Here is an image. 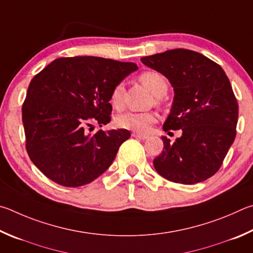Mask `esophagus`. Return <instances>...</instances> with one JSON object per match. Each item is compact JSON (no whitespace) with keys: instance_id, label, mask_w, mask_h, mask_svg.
Segmentation results:
<instances>
[{"instance_id":"34e87169","label":"esophagus","mask_w":253,"mask_h":253,"mask_svg":"<svg viewBox=\"0 0 253 253\" xmlns=\"http://www.w3.org/2000/svg\"><path fill=\"white\" fill-rule=\"evenodd\" d=\"M132 136H133V138H136V139H140V140H145V139L149 138V135L138 133V132H133V133H132Z\"/></svg>"}]
</instances>
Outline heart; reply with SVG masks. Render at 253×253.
Listing matches in <instances>:
<instances>
[{"label": "heart", "instance_id": "1", "mask_svg": "<svg viewBox=\"0 0 253 253\" xmlns=\"http://www.w3.org/2000/svg\"><path fill=\"white\" fill-rule=\"evenodd\" d=\"M140 81L157 96V102L159 97L163 96L168 91V80L162 73L154 70L144 71L140 74ZM124 97V83L120 82L115 84L110 94V102L114 108L120 109L123 105ZM157 121V114L153 112H126L120 114L115 120V123L119 127L126 130H132L145 133L148 132L151 124Z\"/></svg>", "mask_w": 253, "mask_h": 253}]
</instances>
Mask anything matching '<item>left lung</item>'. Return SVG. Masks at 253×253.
I'll return each instance as SVG.
<instances>
[{"instance_id":"8db88e82","label":"left lung","mask_w":253,"mask_h":253,"mask_svg":"<svg viewBox=\"0 0 253 253\" xmlns=\"http://www.w3.org/2000/svg\"><path fill=\"white\" fill-rule=\"evenodd\" d=\"M142 63L169 79L174 90L166 132L182 130L153 160L157 172L175 183L194 184L222 166L237 133L238 102L223 69L201 53L174 48L144 56Z\"/></svg>"}]
</instances>
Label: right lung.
<instances>
[{
  "instance_id": "add662e5",
  "label": "right lung",
  "mask_w": 253,
  "mask_h": 253,
  "mask_svg": "<svg viewBox=\"0 0 253 253\" xmlns=\"http://www.w3.org/2000/svg\"><path fill=\"white\" fill-rule=\"evenodd\" d=\"M136 69L103 57H59L31 80L22 106L25 148L46 178L77 188L108 170L131 133L87 131L111 121V91Z\"/></svg>"
}]
</instances>
